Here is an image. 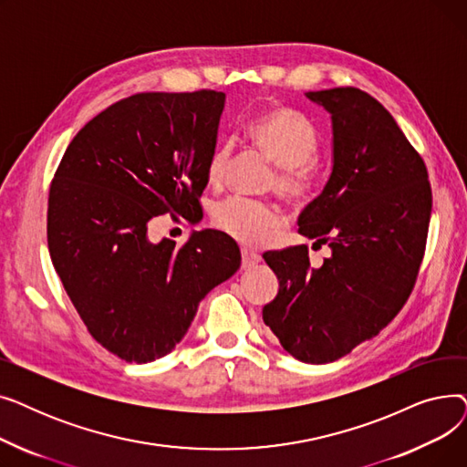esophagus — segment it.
Instances as JSON below:
<instances>
[{
    "label": "esophagus",
    "mask_w": 467,
    "mask_h": 467,
    "mask_svg": "<svg viewBox=\"0 0 467 467\" xmlns=\"http://www.w3.org/2000/svg\"><path fill=\"white\" fill-rule=\"evenodd\" d=\"M259 261H261L259 254H255L254 250H248V248H242V266L244 268H252Z\"/></svg>",
    "instance_id": "esophagus-1"
}]
</instances>
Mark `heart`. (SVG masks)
I'll list each match as a JSON object with an SVG mask.
<instances>
[{"label": "heart", "instance_id": "b5f03b06", "mask_svg": "<svg viewBox=\"0 0 467 467\" xmlns=\"http://www.w3.org/2000/svg\"><path fill=\"white\" fill-rule=\"evenodd\" d=\"M248 136L257 150L278 166L271 185L289 202L306 201L317 182L312 164L317 134L312 122L293 109L268 108L250 120ZM231 159V141L215 147L206 164L208 183L215 185L223 180ZM280 212L273 204L242 196H231L213 208V223L246 244H263L280 225Z\"/></svg>", "mask_w": 467, "mask_h": 467}]
</instances>
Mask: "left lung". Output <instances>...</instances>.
I'll return each mask as SVG.
<instances>
[{
	"label": "left lung",
	"mask_w": 467,
	"mask_h": 467,
	"mask_svg": "<svg viewBox=\"0 0 467 467\" xmlns=\"http://www.w3.org/2000/svg\"><path fill=\"white\" fill-rule=\"evenodd\" d=\"M331 117V174L299 217V233L327 244L263 255L278 276L263 322L305 363H329L377 337L405 305L422 263L431 189L396 119L359 88L305 92Z\"/></svg>",
	"instance_id": "1"
}]
</instances>
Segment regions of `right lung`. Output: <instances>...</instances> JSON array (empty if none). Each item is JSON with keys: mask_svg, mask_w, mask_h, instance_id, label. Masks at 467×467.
Returning <instances> with one entry per match:
<instances>
[{"mask_svg": "<svg viewBox=\"0 0 467 467\" xmlns=\"http://www.w3.org/2000/svg\"><path fill=\"white\" fill-rule=\"evenodd\" d=\"M225 94L143 92L96 115L71 140L48 192L47 240L90 335L125 361H155L185 337L199 303L240 268L221 231L182 248L150 221L202 212Z\"/></svg>", "mask_w": 467, "mask_h": 467, "instance_id": "obj_1", "label": "right lung"}]
</instances>
